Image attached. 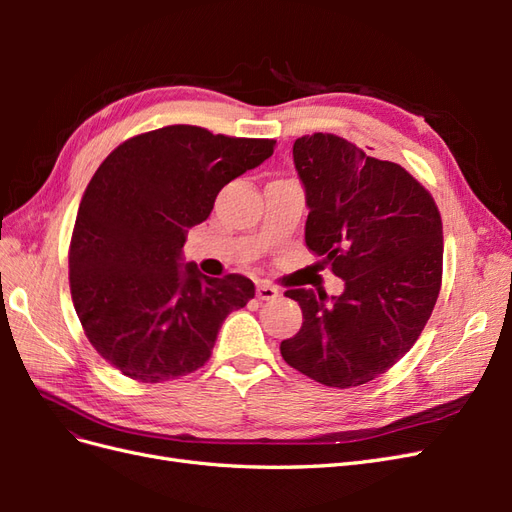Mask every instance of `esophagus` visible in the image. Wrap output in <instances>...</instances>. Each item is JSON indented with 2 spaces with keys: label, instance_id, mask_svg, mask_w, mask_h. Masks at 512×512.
Returning a JSON list of instances; mask_svg holds the SVG:
<instances>
[{
  "label": "esophagus",
  "instance_id": "34e87169",
  "mask_svg": "<svg viewBox=\"0 0 512 512\" xmlns=\"http://www.w3.org/2000/svg\"><path fill=\"white\" fill-rule=\"evenodd\" d=\"M256 297L260 299V301H273V299H277L280 297V290H277L273 284H269V282H260L258 286H256Z\"/></svg>",
  "mask_w": 512,
  "mask_h": 512
}]
</instances>
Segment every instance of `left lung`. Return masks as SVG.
Segmentation results:
<instances>
[{
    "mask_svg": "<svg viewBox=\"0 0 512 512\" xmlns=\"http://www.w3.org/2000/svg\"><path fill=\"white\" fill-rule=\"evenodd\" d=\"M305 185V243L346 290L290 288L303 327L284 361L324 386L350 389L391 369L423 333L442 286V218L404 166L371 158L342 136L316 132L292 147Z\"/></svg>",
    "mask_w": 512,
    "mask_h": 512,
    "instance_id": "1",
    "label": "left lung"
}]
</instances>
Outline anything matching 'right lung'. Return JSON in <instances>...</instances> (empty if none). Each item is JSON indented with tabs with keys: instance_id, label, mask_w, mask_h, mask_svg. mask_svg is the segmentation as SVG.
I'll list each match as a JSON object with an SVG mask.
<instances>
[{
	"instance_id": "right-lung-1",
	"label": "right lung",
	"mask_w": 512,
	"mask_h": 512,
	"mask_svg": "<svg viewBox=\"0 0 512 512\" xmlns=\"http://www.w3.org/2000/svg\"><path fill=\"white\" fill-rule=\"evenodd\" d=\"M273 138L166 126L123 141L98 166L70 239V292L89 344L138 382L203 367L254 282L181 267L188 228L205 222L226 183L273 156Z\"/></svg>"
}]
</instances>
